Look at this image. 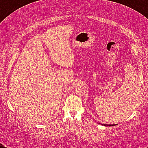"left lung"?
Here are the masks:
<instances>
[{
  "label": "left lung",
  "mask_w": 148,
  "mask_h": 148,
  "mask_svg": "<svg viewBox=\"0 0 148 148\" xmlns=\"http://www.w3.org/2000/svg\"><path fill=\"white\" fill-rule=\"evenodd\" d=\"M101 125H104V126H114V125H105V124H101Z\"/></svg>",
  "instance_id": "1"
}]
</instances>
